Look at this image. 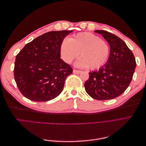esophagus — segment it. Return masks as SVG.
<instances>
[{
	"instance_id": "1",
	"label": "esophagus",
	"mask_w": 146,
	"mask_h": 146,
	"mask_svg": "<svg viewBox=\"0 0 146 146\" xmlns=\"http://www.w3.org/2000/svg\"><path fill=\"white\" fill-rule=\"evenodd\" d=\"M73 72H74V73H75V74H80V73L82 72V71H81V70H78L74 69V70H73Z\"/></svg>"
}]
</instances>
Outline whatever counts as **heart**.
Segmentation results:
<instances>
[{
  "label": "heart",
  "mask_w": 146,
  "mask_h": 146,
  "mask_svg": "<svg viewBox=\"0 0 146 146\" xmlns=\"http://www.w3.org/2000/svg\"><path fill=\"white\" fill-rule=\"evenodd\" d=\"M61 58L70 64L80 55L82 58L76 63L80 68L89 67L97 69L107 62L110 46L107 42L92 33H79L74 37L64 39L60 48Z\"/></svg>",
  "instance_id": "obj_1"
}]
</instances>
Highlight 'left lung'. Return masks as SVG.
Wrapping results in <instances>:
<instances>
[{"instance_id": "1", "label": "left lung", "mask_w": 146, "mask_h": 146, "mask_svg": "<svg viewBox=\"0 0 146 146\" xmlns=\"http://www.w3.org/2000/svg\"><path fill=\"white\" fill-rule=\"evenodd\" d=\"M101 34L110 47L107 63L98 71L90 72L85 83L87 93L99 100L117 98L124 92L132 80L136 66L135 56L126 44L116 35L105 30Z\"/></svg>"}]
</instances>
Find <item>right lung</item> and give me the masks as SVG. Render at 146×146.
Wrapping results in <instances>:
<instances>
[{"mask_svg": "<svg viewBox=\"0 0 146 146\" xmlns=\"http://www.w3.org/2000/svg\"><path fill=\"white\" fill-rule=\"evenodd\" d=\"M72 30L52 31L27 44L16 55L14 76L22 94L31 100L47 102L63 91L72 69L60 58L61 42Z\"/></svg>", "mask_w": 146, "mask_h": 146, "instance_id": "1", "label": "right lung"}]
</instances>
